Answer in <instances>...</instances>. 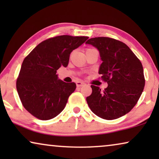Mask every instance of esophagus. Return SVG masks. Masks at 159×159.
<instances>
[{
    "mask_svg": "<svg viewBox=\"0 0 159 159\" xmlns=\"http://www.w3.org/2000/svg\"><path fill=\"white\" fill-rule=\"evenodd\" d=\"M76 84H77V87H82L85 84L84 82H82V81H77L76 82Z\"/></svg>",
    "mask_w": 159,
    "mask_h": 159,
    "instance_id": "esophagus-1",
    "label": "esophagus"
}]
</instances>
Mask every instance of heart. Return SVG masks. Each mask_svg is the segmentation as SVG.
Returning a JSON list of instances; mask_svg holds the SVG:
<instances>
[{
	"instance_id": "obj_1",
	"label": "heart",
	"mask_w": 159,
	"mask_h": 159,
	"mask_svg": "<svg viewBox=\"0 0 159 159\" xmlns=\"http://www.w3.org/2000/svg\"><path fill=\"white\" fill-rule=\"evenodd\" d=\"M88 49H89V48H88Z\"/></svg>"
}]
</instances>
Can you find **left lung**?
<instances>
[{
    "mask_svg": "<svg viewBox=\"0 0 159 159\" xmlns=\"http://www.w3.org/2000/svg\"><path fill=\"white\" fill-rule=\"evenodd\" d=\"M97 48L103 61L99 69L108 87L101 91L91 85L87 97L90 110L106 120L118 119L129 113L138 103L145 87L143 65L125 43L107 37L90 38L86 42Z\"/></svg>",
    "mask_w": 159,
    "mask_h": 159,
    "instance_id": "obj_1",
    "label": "left lung"
}]
</instances>
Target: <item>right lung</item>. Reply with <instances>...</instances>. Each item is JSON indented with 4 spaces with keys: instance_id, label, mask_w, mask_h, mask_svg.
Returning <instances> with one entry per match:
<instances>
[{
    "instance_id": "add662e5",
    "label": "right lung",
    "mask_w": 159,
    "mask_h": 159,
    "mask_svg": "<svg viewBox=\"0 0 159 159\" xmlns=\"http://www.w3.org/2000/svg\"><path fill=\"white\" fill-rule=\"evenodd\" d=\"M88 39L53 37L41 42L26 56L16 80V90L23 106L32 116L49 120L64 110L76 84L58 80L56 71L67 66L71 51Z\"/></svg>"
}]
</instances>
